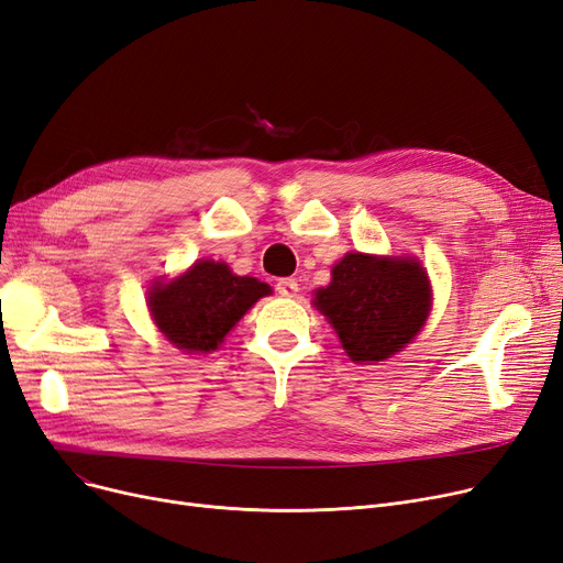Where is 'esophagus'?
Wrapping results in <instances>:
<instances>
[{
	"label": "esophagus",
	"instance_id": "obj_1",
	"mask_svg": "<svg viewBox=\"0 0 563 563\" xmlns=\"http://www.w3.org/2000/svg\"><path fill=\"white\" fill-rule=\"evenodd\" d=\"M276 289L280 297H287V299H295L299 295V283L295 278H280L276 283Z\"/></svg>",
	"mask_w": 563,
	"mask_h": 563
}]
</instances>
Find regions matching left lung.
Here are the masks:
<instances>
[{
	"instance_id": "8db88e82",
	"label": "left lung",
	"mask_w": 563,
	"mask_h": 563,
	"mask_svg": "<svg viewBox=\"0 0 563 563\" xmlns=\"http://www.w3.org/2000/svg\"><path fill=\"white\" fill-rule=\"evenodd\" d=\"M314 308L354 363L390 358L413 340L432 306L426 268L417 257L347 253L331 283L314 289Z\"/></svg>"
}]
</instances>
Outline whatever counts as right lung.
<instances>
[{"label":"right lung","mask_w":563,"mask_h":563,"mask_svg":"<svg viewBox=\"0 0 563 563\" xmlns=\"http://www.w3.org/2000/svg\"><path fill=\"white\" fill-rule=\"evenodd\" d=\"M272 287L251 276H236L225 262L198 260L173 280H156L146 306L165 340L188 354L218 350L253 303Z\"/></svg>","instance_id":"add662e5"}]
</instances>
